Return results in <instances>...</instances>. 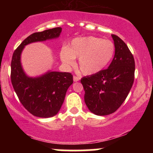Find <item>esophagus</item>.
<instances>
[{
	"instance_id": "34e87169",
	"label": "esophagus",
	"mask_w": 153,
	"mask_h": 153,
	"mask_svg": "<svg viewBox=\"0 0 153 153\" xmlns=\"http://www.w3.org/2000/svg\"><path fill=\"white\" fill-rule=\"evenodd\" d=\"M79 79H80V78L78 76H75V75L73 76V80H74V82H78L79 80Z\"/></svg>"
}]
</instances>
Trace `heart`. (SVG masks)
I'll use <instances>...</instances> for the list:
<instances>
[{"instance_id":"obj_1","label":"heart","mask_w":153,"mask_h":153,"mask_svg":"<svg viewBox=\"0 0 153 153\" xmlns=\"http://www.w3.org/2000/svg\"><path fill=\"white\" fill-rule=\"evenodd\" d=\"M115 53L114 44L104 39L86 36L75 38L71 47H63L60 52L62 62L67 66L78 65L83 75H91L103 71L109 64Z\"/></svg>"}]
</instances>
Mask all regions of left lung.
Wrapping results in <instances>:
<instances>
[{"mask_svg": "<svg viewBox=\"0 0 153 153\" xmlns=\"http://www.w3.org/2000/svg\"><path fill=\"white\" fill-rule=\"evenodd\" d=\"M115 54L108 68L96 74L82 78L84 100L88 109L99 116L111 114L127 97L134 79V59L127 45L111 34Z\"/></svg>", "mask_w": 153, "mask_h": 153, "instance_id": "obj_1", "label": "left lung"}]
</instances>
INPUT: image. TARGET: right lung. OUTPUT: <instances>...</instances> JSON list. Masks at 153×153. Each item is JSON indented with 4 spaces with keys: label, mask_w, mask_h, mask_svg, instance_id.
<instances>
[{
    "label": "right lung",
    "mask_w": 153,
    "mask_h": 153,
    "mask_svg": "<svg viewBox=\"0 0 153 153\" xmlns=\"http://www.w3.org/2000/svg\"><path fill=\"white\" fill-rule=\"evenodd\" d=\"M62 28L56 27L31 34L22 42L12 57L10 80L19 101L35 117L49 118L60 109L68 88L73 84L70 73L49 71L36 78L25 74L21 64V54L26 45L59 37Z\"/></svg>",
    "instance_id": "1"
}]
</instances>
